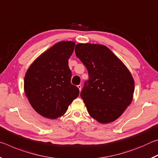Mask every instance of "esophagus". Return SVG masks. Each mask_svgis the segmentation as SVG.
I'll return each instance as SVG.
<instances>
[{"mask_svg":"<svg viewBox=\"0 0 158 158\" xmlns=\"http://www.w3.org/2000/svg\"><path fill=\"white\" fill-rule=\"evenodd\" d=\"M77 87H78V89H79V91H81V85L79 84V85H77Z\"/></svg>","mask_w":158,"mask_h":158,"instance_id":"obj_1","label":"esophagus"}]
</instances>
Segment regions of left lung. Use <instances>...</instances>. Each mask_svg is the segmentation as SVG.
<instances>
[{
  "label": "left lung",
  "mask_w": 158,
  "mask_h": 158,
  "mask_svg": "<svg viewBox=\"0 0 158 158\" xmlns=\"http://www.w3.org/2000/svg\"><path fill=\"white\" fill-rule=\"evenodd\" d=\"M75 53L89 73L81 97L90 116L103 124L116 121L133 99L135 81L129 69L102 44H77Z\"/></svg>",
  "instance_id": "8db88e82"
}]
</instances>
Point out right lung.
Here are the masks:
<instances>
[{"label": "right lung", "instance_id": "right-lung-1", "mask_svg": "<svg viewBox=\"0 0 158 158\" xmlns=\"http://www.w3.org/2000/svg\"><path fill=\"white\" fill-rule=\"evenodd\" d=\"M74 46L73 41L58 42L37 57L26 71V97L35 111L47 118L62 116L79 96V89L71 84L68 66Z\"/></svg>", "mask_w": 158, "mask_h": 158}]
</instances>
